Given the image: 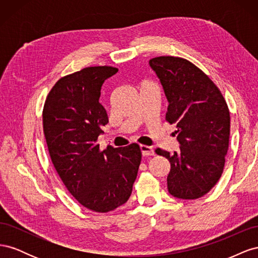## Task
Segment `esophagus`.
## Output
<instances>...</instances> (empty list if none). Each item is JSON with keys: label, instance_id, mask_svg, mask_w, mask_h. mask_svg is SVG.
<instances>
[{"label": "esophagus", "instance_id": "esophagus-1", "mask_svg": "<svg viewBox=\"0 0 258 258\" xmlns=\"http://www.w3.org/2000/svg\"><path fill=\"white\" fill-rule=\"evenodd\" d=\"M140 151H141L142 155L145 156V157H146V156L154 155L153 148L150 147V146H147V145H140Z\"/></svg>", "mask_w": 258, "mask_h": 258}]
</instances>
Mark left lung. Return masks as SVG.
<instances>
[{"label":"left lung","instance_id":"1","mask_svg":"<svg viewBox=\"0 0 258 258\" xmlns=\"http://www.w3.org/2000/svg\"><path fill=\"white\" fill-rule=\"evenodd\" d=\"M150 66L168 100L166 120L175 123L179 151L156 154L170 162L168 190L178 199H198L220 179L228 151L230 116L217 86L190 61L161 56Z\"/></svg>","mask_w":258,"mask_h":258}]
</instances>
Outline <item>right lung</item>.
<instances>
[{"label":"right lung","mask_w":258,"mask_h":258,"mask_svg":"<svg viewBox=\"0 0 258 258\" xmlns=\"http://www.w3.org/2000/svg\"><path fill=\"white\" fill-rule=\"evenodd\" d=\"M118 72L113 67H88L54 84L46 98L43 129L53 167L82 206L106 213L126 204L142 154L140 146H107L98 137L108 122L99 99L101 87Z\"/></svg>","instance_id":"right-lung-1"}]
</instances>
